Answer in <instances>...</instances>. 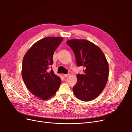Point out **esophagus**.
<instances>
[{
	"mask_svg": "<svg viewBox=\"0 0 132 132\" xmlns=\"http://www.w3.org/2000/svg\"><path fill=\"white\" fill-rule=\"evenodd\" d=\"M68 75H69L68 74H63V77H65H65H67L68 76Z\"/></svg>",
	"mask_w": 132,
	"mask_h": 132,
	"instance_id": "1",
	"label": "esophagus"
}]
</instances>
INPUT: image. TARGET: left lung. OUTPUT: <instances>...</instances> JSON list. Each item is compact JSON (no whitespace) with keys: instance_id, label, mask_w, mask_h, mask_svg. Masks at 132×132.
Here are the masks:
<instances>
[{"instance_id":"left-lung-1","label":"left lung","mask_w":132,"mask_h":132,"mask_svg":"<svg viewBox=\"0 0 132 132\" xmlns=\"http://www.w3.org/2000/svg\"><path fill=\"white\" fill-rule=\"evenodd\" d=\"M67 43L74 52L77 65L84 68V74H77L74 95L84 101L93 100L102 93L109 78L106 58L98 47L86 39H70Z\"/></svg>"}]
</instances>
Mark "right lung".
<instances>
[{
	"label": "right lung",
	"mask_w": 132,
	"mask_h": 132,
	"mask_svg": "<svg viewBox=\"0 0 132 132\" xmlns=\"http://www.w3.org/2000/svg\"><path fill=\"white\" fill-rule=\"evenodd\" d=\"M63 41V38L49 37L36 42L23 58L22 77L27 89L42 100L50 98L56 93L61 80L53 70L54 51Z\"/></svg>",
	"instance_id": "obj_1"
}]
</instances>
